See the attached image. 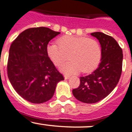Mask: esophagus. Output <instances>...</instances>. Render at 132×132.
I'll return each instance as SVG.
<instances>
[{
    "mask_svg": "<svg viewBox=\"0 0 132 132\" xmlns=\"http://www.w3.org/2000/svg\"><path fill=\"white\" fill-rule=\"evenodd\" d=\"M70 76H66H66H64V79H70Z\"/></svg>",
    "mask_w": 132,
    "mask_h": 132,
    "instance_id": "34e87169",
    "label": "esophagus"
}]
</instances>
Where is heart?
Wrapping results in <instances>:
<instances>
[{"mask_svg":"<svg viewBox=\"0 0 132 132\" xmlns=\"http://www.w3.org/2000/svg\"><path fill=\"white\" fill-rule=\"evenodd\" d=\"M56 44L47 46V54L56 66H60L68 59L72 60L62 65L60 70L64 73L74 74L81 72L88 73L99 64L102 49L96 40L83 36H64L57 40Z\"/></svg>","mask_w":132,"mask_h":132,"instance_id":"b5f03b06","label":"heart"}]
</instances>
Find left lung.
<instances>
[{
  "label": "left lung",
  "mask_w": 132,
  "mask_h": 132,
  "mask_svg": "<svg viewBox=\"0 0 132 132\" xmlns=\"http://www.w3.org/2000/svg\"><path fill=\"white\" fill-rule=\"evenodd\" d=\"M90 35L100 44V63L92 73L80 77L79 87L72 90L76 99L87 103H96L113 90L121 76L123 59L122 50L113 37L100 32Z\"/></svg>",
  "instance_id": "left-lung-1"
}]
</instances>
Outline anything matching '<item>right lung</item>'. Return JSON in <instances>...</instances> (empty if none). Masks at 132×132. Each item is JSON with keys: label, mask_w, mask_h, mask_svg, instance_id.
<instances>
[{"label": "right lung", "mask_w": 132, "mask_h": 132, "mask_svg": "<svg viewBox=\"0 0 132 132\" xmlns=\"http://www.w3.org/2000/svg\"><path fill=\"white\" fill-rule=\"evenodd\" d=\"M60 34L47 27L31 28L22 32L9 51L8 76L15 90L33 103L49 100L56 85L64 77L47 54V46Z\"/></svg>", "instance_id": "right-lung-1"}]
</instances>
